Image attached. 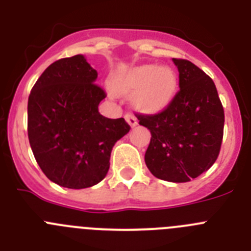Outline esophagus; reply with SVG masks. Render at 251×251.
<instances>
[{
	"label": "esophagus",
	"mask_w": 251,
	"mask_h": 251,
	"mask_svg": "<svg viewBox=\"0 0 251 251\" xmlns=\"http://www.w3.org/2000/svg\"><path fill=\"white\" fill-rule=\"evenodd\" d=\"M126 121H127V123L129 124L130 127H136L137 124H138V121H137V118L134 117L133 114H130V113H128V114H126Z\"/></svg>",
	"instance_id": "obj_1"
}]
</instances>
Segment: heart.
I'll return each instance as SVG.
<instances>
[{
    "label": "heart",
    "mask_w": 251,
    "mask_h": 251,
    "mask_svg": "<svg viewBox=\"0 0 251 251\" xmlns=\"http://www.w3.org/2000/svg\"><path fill=\"white\" fill-rule=\"evenodd\" d=\"M112 85L121 94L134 91V106L141 112L152 113L165 108L174 98L177 75L170 66L142 65L114 76Z\"/></svg>",
    "instance_id": "1"
}]
</instances>
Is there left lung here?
I'll return each mask as SVG.
<instances>
[{
  "label": "left lung",
  "mask_w": 251,
  "mask_h": 251,
  "mask_svg": "<svg viewBox=\"0 0 251 251\" xmlns=\"http://www.w3.org/2000/svg\"><path fill=\"white\" fill-rule=\"evenodd\" d=\"M174 63L179 73L174 99L156 114L136 117L152 134L145 154L151 174L170 182H188L217 159L225 115L211 77L188 60Z\"/></svg>",
  "instance_id": "obj_1"
}]
</instances>
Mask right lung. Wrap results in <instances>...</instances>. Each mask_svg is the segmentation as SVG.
Returning <instances> with one entry per match:
<instances>
[{
  "instance_id": "obj_1",
  "label": "right lung",
  "mask_w": 251,
  "mask_h": 251,
  "mask_svg": "<svg viewBox=\"0 0 251 251\" xmlns=\"http://www.w3.org/2000/svg\"><path fill=\"white\" fill-rule=\"evenodd\" d=\"M83 55L46 68L31 90L27 134L37 165L50 181L86 188L106 176L113 146L129 132L124 118L109 119L98 105L106 97Z\"/></svg>"
}]
</instances>
